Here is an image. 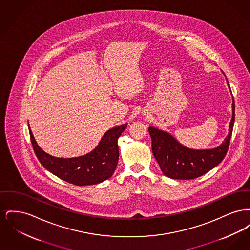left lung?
Returning <instances> with one entry per match:
<instances>
[{
  "mask_svg": "<svg viewBox=\"0 0 250 250\" xmlns=\"http://www.w3.org/2000/svg\"><path fill=\"white\" fill-rule=\"evenodd\" d=\"M227 83L229 88L228 81ZM234 118L235 106L232 97V117L229 122L228 136L223 143L213 149H191L181 144L166 131L150 126L148 130L152 139V151L163 174L168 178L190 180L202 176L217 166L228 152Z\"/></svg>",
  "mask_w": 250,
  "mask_h": 250,
  "instance_id": "1",
  "label": "left lung"
}]
</instances>
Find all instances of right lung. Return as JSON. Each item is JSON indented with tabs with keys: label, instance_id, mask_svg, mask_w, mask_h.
<instances>
[{
	"label": "right lung",
	"instance_id": "1",
	"mask_svg": "<svg viewBox=\"0 0 250 250\" xmlns=\"http://www.w3.org/2000/svg\"><path fill=\"white\" fill-rule=\"evenodd\" d=\"M126 127L127 124H124L107 130L92 152L71 158L48 155L38 146L30 127L29 131L34 151L45 168L73 185L90 186L112 176L119 159L118 139Z\"/></svg>",
	"mask_w": 250,
	"mask_h": 250
}]
</instances>
